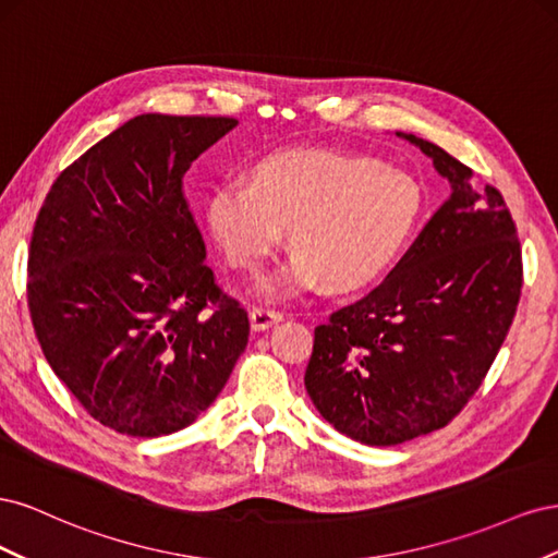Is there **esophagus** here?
Segmentation results:
<instances>
[{
    "label": "esophagus",
    "instance_id": "1",
    "mask_svg": "<svg viewBox=\"0 0 558 558\" xmlns=\"http://www.w3.org/2000/svg\"><path fill=\"white\" fill-rule=\"evenodd\" d=\"M281 318H283V314L277 312V310L253 307V310L248 312V320H251V328H253V330H265V328H269V326L279 324Z\"/></svg>",
    "mask_w": 558,
    "mask_h": 558
}]
</instances>
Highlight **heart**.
<instances>
[{
    "mask_svg": "<svg viewBox=\"0 0 558 558\" xmlns=\"http://www.w3.org/2000/svg\"><path fill=\"white\" fill-rule=\"evenodd\" d=\"M421 211L424 193L410 174L330 148L265 156L248 183H218L205 207L211 238L244 272H260L289 230L295 251L258 286L275 300L326 281L337 291L377 281L408 248Z\"/></svg>",
    "mask_w": 558,
    "mask_h": 558,
    "instance_id": "1",
    "label": "heart"
}]
</instances>
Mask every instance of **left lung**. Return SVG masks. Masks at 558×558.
Returning <instances> with one entry per match:
<instances>
[{
	"mask_svg": "<svg viewBox=\"0 0 558 558\" xmlns=\"http://www.w3.org/2000/svg\"><path fill=\"white\" fill-rule=\"evenodd\" d=\"M451 195L375 291L314 330L305 386L335 430L391 447L445 428L477 391L521 295V248L494 185L416 134Z\"/></svg>",
	"mask_w": 558,
	"mask_h": 558,
	"instance_id": "1",
	"label": "left lung"
}]
</instances>
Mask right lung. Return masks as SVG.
Returning <instances> with one entry per match:
<instances>
[{
	"instance_id": "add662e5",
	"label": "right lung",
	"mask_w": 558,
	"mask_h": 558,
	"mask_svg": "<svg viewBox=\"0 0 558 558\" xmlns=\"http://www.w3.org/2000/svg\"><path fill=\"white\" fill-rule=\"evenodd\" d=\"M232 128L223 116H134L66 167L37 216L32 326L58 379L116 433L191 426L246 349L248 316L216 286L181 191Z\"/></svg>"
}]
</instances>
